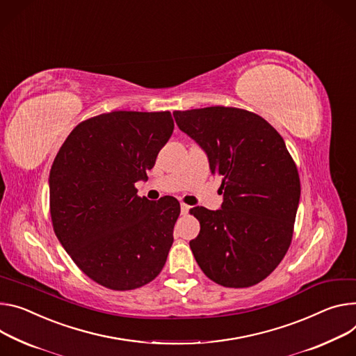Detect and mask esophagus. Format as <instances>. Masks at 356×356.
Wrapping results in <instances>:
<instances>
[{
	"instance_id": "1",
	"label": "esophagus",
	"mask_w": 356,
	"mask_h": 356,
	"mask_svg": "<svg viewBox=\"0 0 356 356\" xmlns=\"http://www.w3.org/2000/svg\"><path fill=\"white\" fill-rule=\"evenodd\" d=\"M188 210H190V206H187L186 203H180V211L183 216H186L188 213Z\"/></svg>"
}]
</instances>
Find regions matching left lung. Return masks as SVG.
Masks as SVG:
<instances>
[{
  "instance_id": "1",
  "label": "left lung",
  "mask_w": 356,
  "mask_h": 356,
  "mask_svg": "<svg viewBox=\"0 0 356 356\" xmlns=\"http://www.w3.org/2000/svg\"><path fill=\"white\" fill-rule=\"evenodd\" d=\"M173 116L221 177V209L190 210L200 221L193 255L222 286L255 285L277 268L293 240L301 195L294 160L281 135L252 112L210 106Z\"/></svg>"
}]
</instances>
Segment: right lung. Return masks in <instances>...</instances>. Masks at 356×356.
Returning <instances> with one entry per match:
<instances>
[{
	"instance_id": "obj_1",
	"label": "right lung",
	"mask_w": 356,
	"mask_h": 356,
	"mask_svg": "<svg viewBox=\"0 0 356 356\" xmlns=\"http://www.w3.org/2000/svg\"><path fill=\"white\" fill-rule=\"evenodd\" d=\"M175 129L172 113L115 111L81 122L49 173L54 232L74 263L109 289L143 286L163 268L180 204L139 197L135 183Z\"/></svg>"
}]
</instances>
